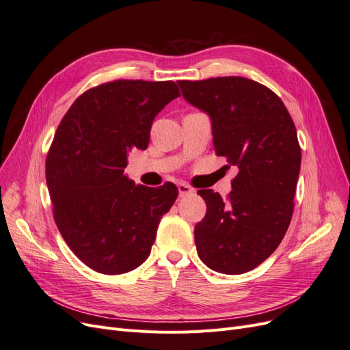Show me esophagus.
<instances>
[{
	"instance_id": "obj_1",
	"label": "esophagus",
	"mask_w": 350,
	"mask_h": 350,
	"mask_svg": "<svg viewBox=\"0 0 350 350\" xmlns=\"http://www.w3.org/2000/svg\"><path fill=\"white\" fill-rule=\"evenodd\" d=\"M194 189L189 187L188 184L185 183H179L178 184V193H179V197H184V196H188V194H193Z\"/></svg>"
}]
</instances>
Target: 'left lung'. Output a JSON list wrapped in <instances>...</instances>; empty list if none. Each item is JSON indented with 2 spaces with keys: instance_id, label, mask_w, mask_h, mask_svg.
I'll list each match as a JSON object with an SVG mask.
<instances>
[{
  "instance_id": "left-lung-1",
  "label": "left lung",
  "mask_w": 350,
  "mask_h": 350,
  "mask_svg": "<svg viewBox=\"0 0 350 350\" xmlns=\"http://www.w3.org/2000/svg\"><path fill=\"white\" fill-rule=\"evenodd\" d=\"M184 99L211 120L217 156L238 167L224 200L200 189L207 211L194 228L200 260L225 274L269 258L289 228L301 169L295 124L276 93L245 77L179 80Z\"/></svg>"
}]
</instances>
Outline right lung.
<instances>
[{"mask_svg": "<svg viewBox=\"0 0 350 350\" xmlns=\"http://www.w3.org/2000/svg\"><path fill=\"white\" fill-rule=\"evenodd\" d=\"M178 96L174 81L103 83L79 96L58 125L46 156L54 219L94 271L122 274L150 256L178 188L135 185L124 167L134 147L147 149L154 116Z\"/></svg>", "mask_w": 350, "mask_h": 350, "instance_id": "1", "label": "right lung"}]
</instances>
